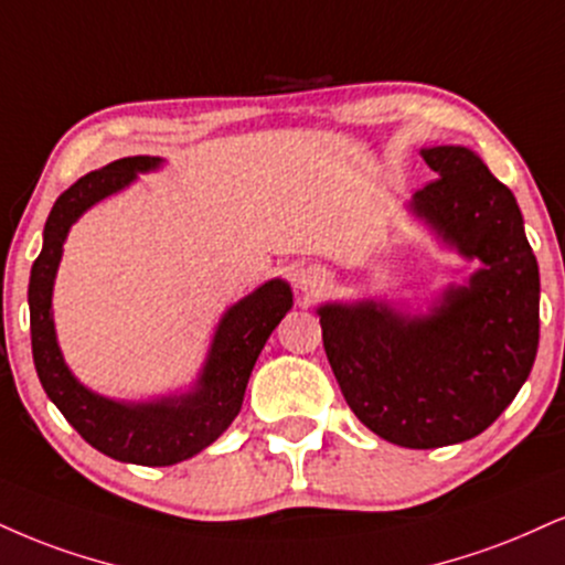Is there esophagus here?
Listing matches in <instances>:
<instances>
[{"instance_id": "esophagus-1", "label": "esophagus", "mask_w": 565, "mask_h": 565, "mask_svg": "<svg viewBox=\"0 0 565 565\" xmlns=\"http://www.w3.org/2000/svg\"><path fill=\"white\" fill-rule=\"evenodd\" d=\"M295 281H297V289L302 291V297H312L323 289L326 276L321 268H302V270H297Z\"/></svg>"}]
</instances>
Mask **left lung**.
<instances>
[{
  "instance_id": "1",
  "label": "left lung",
  "mask_w": 565,
  "mask_h": 565,
  "mask_svg": "<svg viewBox=\"0 0 565 565\" xmlns=\"http://www.w3.org/2000/svg\"><path fill=\"white\" fill-rule=\"evenodd\" d=\"M439 175L413 194V215L466 260L426 312L386 300L323 302V348L352 413L411 450L473 439L513 403L540 344V268L519 202L468 147H426Z\"/></svg>"
}]
</instances>
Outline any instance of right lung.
Masks as SVG:
<instances>
[{
    "instance_id": "right-lung-1",
    "label": "right lung",
    "mask_w": 565,
    "mask_h": 565,
    "mask_svg": "<svg viewBox=\"0 0 565 565\" xmlns=\"http://www.w3.org/2000/svg\"><path fill=\"white\" fill-rule=\"evenodd\" d=\"M162 158L136 154L86 173L54 202L44 244L31 268V350L39 382L67 424L107 458L136 466H173L194 458L239 416L244 390L270 331L291 310V287L270 278L223 312L200 376L186 392L154 399H113L92 392L67 369L52 318V291L67 231L88 207L124 192L139 173L158 171Z\"/></svg>"
}]
</instances>
